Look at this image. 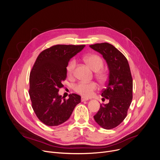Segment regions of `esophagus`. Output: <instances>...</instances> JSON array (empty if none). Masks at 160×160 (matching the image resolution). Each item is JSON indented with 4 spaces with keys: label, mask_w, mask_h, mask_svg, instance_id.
<instances>
[{
    "label": "esophagus",
    "mask_w": 160,
    "mask_h": 160,
    "mask_svg": "<svg viewBox=\"0 0 160 160\" xmlns=\"http://www.w3.org/2000/svg\"><path fill=\"white\" fill-rule=\"evenodd\" d=\"M88 98H85V97H81V102H84V101H88Z\"/></svg>",
    "instance_id": "esophagus-1"
}]
</instances>
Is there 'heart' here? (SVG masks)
<instances>
[{"mask_svg":"<svg viewBox=\"0 0 160 160\" xmlns=\"http://www.w3.org/2000/svg\"><path fill=\"white\" fill-rule=\"evenodd\" d=\"M84 62L96 73V77L101 83H104L108 79V74L104 70H101L103 66V61L102 58L95 54L88 55L84 57ZM76 61L75 59L71 60L66 68L67 75L69 78H72L74 74ZM97 84L95 82H79L74 85L73 89L78 94L84 97H91L93 92L97 89Z\"/></svg>","mask_w":160,"mask_h":160,"instance_id":"obj_1","label":"heart"}]
</instances>
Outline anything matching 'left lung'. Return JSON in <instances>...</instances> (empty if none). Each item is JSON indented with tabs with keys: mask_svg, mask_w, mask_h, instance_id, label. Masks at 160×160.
Instances as JSON below:
<instances>
[{
	"mask_svg": "<svg viewBox=\"0 0 160 160\" xmlns=\"http://www.w3.org/2000/svg\"><path fill=\"white\" fill-rule=\"evenodd\" d=\"M90 47L100 52L108 63L109 73L106 88L102 97L109 102L100 104L93 116L102 128L110 130L118 127L127 117L133 98V80L126 57L113 45L98 43Z\"/></svg>",
	"mask_w": 160,
	"mask_h": 160,
	"instance_id": "left-lung-1",
	"label": "left lung"
}]
</instances>
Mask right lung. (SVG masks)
I'll list each match as a JSON object with an SVG mask.
<instances>
[{
	"instance_id": "add662e5",
	"label": "right lung",
	"mask_w": 160,
	"mask_h": 160,
	"mask_svg": "<svg viewBox=\"0 0 160 160\" xmlns=\"http://www.w3.org/2000/svg\"><path fill=\"white\" fill-rule=\"evenodd\" d=\"M85 45L52 46L42 51L35 61L30 74L29 95L32 107L39 119L46 125L58 126L65 122L81 96L72 93L66 100L58 95L67 78L69 60Z\"/></svg>"
}]
</instances>
